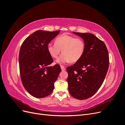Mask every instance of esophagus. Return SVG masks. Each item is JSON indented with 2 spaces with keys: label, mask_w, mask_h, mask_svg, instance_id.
Here are the masks:
<instances>
[{
  "label": "esophagus",
  "mask_w": 125,
  "mask_h": 125,
  "mask_svg": "<svg viewBox=\"0 0 125 125\" xmlns=\"http://www.w3.org/2000/svg\"><path fill=\"white\" fill-rule=\"evenodd\" d=\"M60 68H61V69H62V71H65V70H66L65 67H63V66H60Z\"/></svg>",
  "instance_id": "34e87169"
}]
</instances>
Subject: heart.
Instances as JSON below:
<instances>
[{
    "instance_id": "b5f03b06",
    "label": "heart",
    "mask_w": 125,
    "mask_h": 125,
    "mask_svg": "<svg viewBox=\"0 0 125 125\" xmlns=\"http://www.w3.org/2000/svg\"><path fill=\"white\" fill-rule=\"evenodd\" d=\"M85 49L83 40L67 34L59 36L55 44L49 43L47 46L49 54L54 58L58 57L62 50V54L56 60V62L59 64L77 62L83 55Z\"/></svg>"
}]
</instances>
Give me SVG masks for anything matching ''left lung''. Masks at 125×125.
<instances>
[{
	"mask_svg": "<svg viewBox=\"0 0 125 125\" xmlns=\"http://www.w3.org/2000/svg\"><path fill=\"white\" fill-rule=\"evenodd\" d=\"M73 33L85 44L83 55L73 66L68 67V91L78 100L91 97L101 86L107 73L109 56L106 46L92 33Z\"/></svg>",
	"mask_w": 125,
	"mask_h": 125,
	"instance_id": "left-lung-1",
	"label": "left lung"
}]
</instances>
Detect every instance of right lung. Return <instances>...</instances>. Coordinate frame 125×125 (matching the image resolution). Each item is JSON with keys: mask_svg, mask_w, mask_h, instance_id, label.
<instances>
[{"mask_svg": "<svg viewBox=\"0 0 125 125\" xmlns=\"http://www.w3.org/2000/svg\"><path fill=\"white\" fill-rule=\"evenodd\" d=\"M60 31L38 30L22 43L19 56L20 73L24 88L33 96L43 98L50 95L61 68L50 66L53 59L47 50L48 44Z\"/></svg>", "mask_w": 125, "mask_h": 125, "instance_id": "1", "label": "right lung"}]
</instances>
